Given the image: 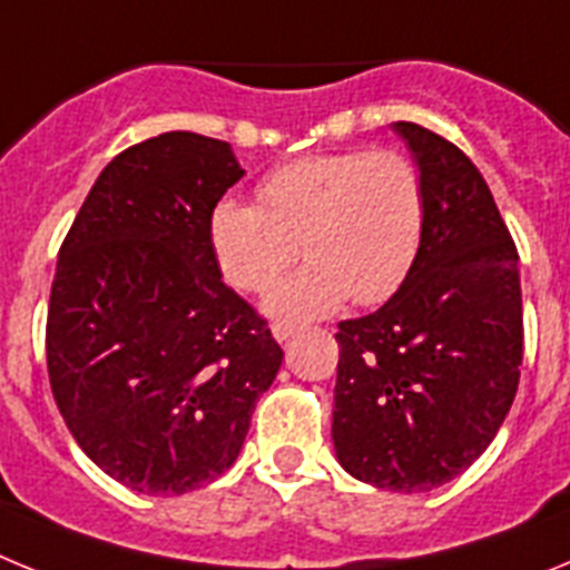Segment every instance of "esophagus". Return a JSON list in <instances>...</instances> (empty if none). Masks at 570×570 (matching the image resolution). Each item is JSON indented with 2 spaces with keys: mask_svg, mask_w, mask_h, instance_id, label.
<instances>
[{
  "mask_svg": "<svg viewBox=\"0 0 570 570\" xmlns=\"http://www.w3.org/2000/svg\"><path fill=\"white\" fill-rule=\"evenodd\" d=\"M274 336H276V342H288L291 336L296 334V325H291V322H274Z\"/></svg>",
  "mask_w": 570,
  "mask_h": 570,
  "instance_id": "1",
  "label": "esophagus"
}]
</instances>
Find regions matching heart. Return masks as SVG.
<instances>
[{"label":"heart","instance_id":"heart-1","mask_svg":"<svg viewBox=\"0 0 570 570\" xmlns=\"http://www.w3.org/2000/svg\"><path fill=\"white\" fill-rule=\"evenodd\" d=\"M425 183L391 148L305 156L271 170L259 205L219 199L208 239L225 282L268 291L302 254L311 265L276 285L268 311L285 320L331 314L351 296L380 305L414 268L425 234Z\"/></svg>","mask_w":570,"mask_h":570}]
</instances>
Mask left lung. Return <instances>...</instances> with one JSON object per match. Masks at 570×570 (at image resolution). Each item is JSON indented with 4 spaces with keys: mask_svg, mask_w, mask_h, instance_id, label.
<instances>
[{
    "mask_svg": "<svg viewBox=\"0 0 570 570\" xmlns=\"http://www.w3.org/2000/svg\"><path fill=\"white\" fill-rule=\"evenodd\" d=\"M425 183L420 254L374 314L340 322L334 448L367 485H445L491 445L520 385V254L485 179L445 136L396 122Z\"/></svg>",
    "mask_w": 570,
    "mask_h": 570,
    "instance_id": "left-lung-1",
    "label": "left lung"
}]
</instances>
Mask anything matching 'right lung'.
Returning <instances> with one entry per match:
<instances>
[{
  "mask_svg": "<svg viewBox=\"0 0 570 570\" xmlns=\"http://www.w3.org/2000/svg\"><path fill=\"white\" fill-rule=\"evenodd\" d=\"M242 174L228 142L190 130L130 145L59 248L50 391L79 448L130 491L174 497L228 471L282 365L210 250V210Z\"/></svg>",
  "mask_w": 570,
  "mask_h": 570,
  "instance_id": "1",
  "label": "right lung"
}]
</instances>
